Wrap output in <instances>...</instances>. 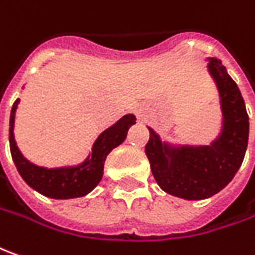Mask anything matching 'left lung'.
<instances>
[{
	"label": "left lung",
	"instance_id": "8db88e82",
	"mask_svg": "<svg viewBox=\"0 0 255 255\" xmlns=\"http://www.w3.org/2000/svg\"><path fill=\"white\" fill-rule=\"evenodd\" d=\"M208 69L221 96V135L207 146L174 148L160 141L149 128L145 146L159 187L184 200H205L223 190L240 169L249 143V116L236 82L216 58L209 60Z\"/></svg>",
	"mask_w": 255,
	"mask_h": 255
}]
</instances>
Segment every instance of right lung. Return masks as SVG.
Masks as SVG:
<instances>
[{
    "label": "right lung",
    "instance_id": "1",
    "mask_svg": "<svg viewBox=\"0 0 255 255\" xmlns=\"http://www.w3.org/2000/svg\"><path fill=\"white\" fill-rule=\"evenodd\" d=\"M19 99H16L12 106L9 119V148L13 163L27 186L32 187L37 193L55 200L77 198L91 193L103 177V167L107 155L124 142L129 127L135 124L134 114H126L114 126L99 135L93 143L92 155L86 157L85 162L72 167L46 169L26 160L16 146L13 138V123Z\"/></svg>",
    "mask_w": 255,
    "mask_h": 255
}]
</instances>
